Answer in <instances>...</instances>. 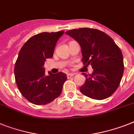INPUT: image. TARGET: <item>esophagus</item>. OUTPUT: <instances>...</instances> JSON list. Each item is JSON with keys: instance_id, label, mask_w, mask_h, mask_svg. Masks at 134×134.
Returning <instances> with one entry per match:
<instances>
[{"instance_id": "esophagus-1", "label": "esophagus", "mask_w": 134, "mask_h": 134, "mask_svg": "<svg viewBox=\"0 0 134 134\" xmlns=\"http://www.w3.org/2000/svg\"><path fill=\"white\" fill-rule=\"evenodd\" d=\"M74 76V74H68L67 75V78H71V77H73V76Z\"/></svg>"}]
</instances>
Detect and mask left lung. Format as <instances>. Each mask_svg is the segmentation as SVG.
Here are the masks:
<instances>
[{
	"mask_svg": "<svg viewBox=\"0 0 134 134\" xmlns=\"http://www.w3.org/2000/svg\"><path fill=\"white\" fill-rule=\"evenodd\" d=\"M65 33L80 45L84 65H91L92 74L85 73L86 82L80 92L93 99H106L116 91L122 79L124 63L119 46L106 33L95 29L80 28Z\"/></svg>",
	"mask_w": 134,
	"mask_h": 134,
	"instance_id": "8db88e82",
	"label": "left lung"
}]
</instances>
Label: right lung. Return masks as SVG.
<instances>
[{"instance_id":"obj_1","label":"right lung","mask_w":134,"mask_h":134,"mask_svg":"<svg viewBox=\"0 0 134 134\" xmlns=\"http://www.w3.org/2000/svg\"><path fill=\"white\" fill-rule=\"evenodd\" d=\"M64 31L41 32L31 37L19 52L14 68L15 82L28 101L35 105H45L57 98L67 80L63 72L45 74L44 62L53 57L54 50Z\"/></svg>"}]
</instances>
